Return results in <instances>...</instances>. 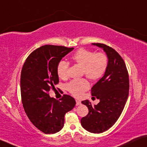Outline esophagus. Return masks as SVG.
Returning a JSON list of instances; mask_svg holds the SVG:
<instances>
[{"mask_svg": "<svg viewBox=\"0 0 147 147\" xmlns=\"http://www.w3.org/2000/svg\"><path fill=\"white\" fill-rule=\"evenodd\" d=\"M81 105V101L78 100H76V105L78 106V105Z\"/></svg>", "mask_w": 147, "mask_h": 147, "instance_id": "esophagus-1", "label": "esophagus"}]
</instances>
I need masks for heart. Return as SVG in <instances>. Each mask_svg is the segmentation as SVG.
<instances>
[{
    "mask_svg": "<svg viewBox=\"0 0 147 147\" xmlns=\"http://www.w3.org/2000/svg\"><path fill=\"white\" fill-rule=\"evenodd\" d=\"M75 64L82 66V74L91 80H97L103 76L107 69L108 58L104 53H94L85 49H80L71 57ZM69 65L62 60L57 66V74L59 78L66 79L68 77ZM89 88V83L86 79H77L67 85V89L74 96L79 97Z\"/></svg>",
    "mask_w": 147,
    "mask_h": 147,
    "instance_id": "1",
    "label": "heart"
}]
</instances>
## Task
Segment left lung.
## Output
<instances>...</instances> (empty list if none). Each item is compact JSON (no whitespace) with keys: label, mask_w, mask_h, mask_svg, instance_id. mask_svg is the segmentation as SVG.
Listing matches in <instances>:
<instances>
[{"label":"left lung","mask_w":147,"mask_h":147,"mask_svg":"<svg viewBox=\"0 0 147 147\" xmlns=\"http://www.w3.org/2000/svg\"><path fill=\"white\" fill-rule=\"evenodd\" d=\"M92 45L102 48L108 61L105 75L91 89L92 96L100 102L94 106L88 100L81 102L89 113L81 118V124L88 131L100 134L111 127L120 116L128 98L129 81L125 62L114 49L102 43Z\"/></svg>","instance_id":"1"}]
</instances>
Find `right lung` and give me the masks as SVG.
Returning a JSON list of instances; mask_svg holds the SVG:
<instances>
[{
	"mask_svg": "<svg viewBox=\"0 0 147 147\" xmlns=\"http://www.w3.org/2000/svg\"><path fill=\"white\" fill-rule=\"evenodd\" d=\"M73 50L64 46L44 45L33 51L22 67L20 89L24 110L31 122L45 134L62 129L65 114L76 104L75 99L67 94L58 100L49 94L59 82L58 63Z\"/></svg>",
	"mask_w": 147,
	"mask_h": 147,
	"instance_id": "add662e5",
	"label": "right lung"
}]
</instances>
